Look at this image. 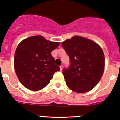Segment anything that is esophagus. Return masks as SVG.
I'll return each mask as SVG.
<instances>
[{"label": "esophagus", "instance_id": "obj_1", "mask_svg": "<svg viewBox=\"0 0 120 120\" xmlns=\"http://www.w3.org/2000/svg\"><path fill=\"white\" fill-rule=\"evenodd\" d=\"M60 70L62 71V69H63V65H60Z\"/></svg>", "mask_w": 120, "mask_h": 120}]
</instances>
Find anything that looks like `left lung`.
Returning <instances> with one entry per match:
<instances>
[{"instance_id":"obj_1","label":"left lung","mask_w":120,"mask_h":120,"mask_svg":"<svg viewBox=\"0 0 120 120\" xmlns=\"http://www.w3.org/2000/svg\"><path fill=\"white\" fill-rule=\"evenodd\" d=\"M69 57L70 65L63 69L66 85L72 91H90L99 82L104 70V55L95 42L75 36L62 43Z\"/></svg>"}]
</instances>
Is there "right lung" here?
I'll return each mask as SVG.
<instances>
[{
    "label": "right lung",
    "instance_id": "right-lung-1",
    "mask_svg": "<svg viewBox=\"0 0 120 120\" xmlns=\"http://www.w3.org/2000/svg\"><path fill=\"white\" fill-rule=\"evenodd\" d=\"M58 45V42L46 40L42 36L29 37L19 44L14 66L18 79L25 87L40 90L49 84L56 71H60L51 55Z\"/></svg>",
    "mask_w": 120,
    "mask_h": 120
}]
</instances>
